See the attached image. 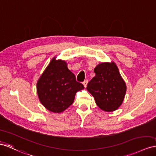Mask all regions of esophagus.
Segmentation results:
<instances>
[{
  "instance_id": "obj_1",
  "label": "esophagus",
  "mask_w": 156,
  "mask_h": 156,
  "mask_svg": "<svg viewBox=\"0 0 156 156\" xmlns=\"http://www.w3.org/2000/svg\"><path fill=\"white\" fill-rule=\"evenodd\" d=\"M87 83H88V80H87V79L85 80V81H84L83 82V86L85 87V88H86V87H87Z\"/></svg>"
}]
</instances>
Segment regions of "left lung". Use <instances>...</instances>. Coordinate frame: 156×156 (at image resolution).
I'll return each instance as SVG.
<instances>
[{
  "label": "left lung",
  "mask_w": 156,
  "mask_h": 156,
  "mask_svg": "<svg viewBox=\"0 0 156 156\" xmlns=\"http://www.w3.org/2000/svg\"><path fill=\"white\" fill-rule=\"evenodd\" d=\"M95 76L88 82L87 89L103 111L118 109L123 102L127 86L115 62H102L94 69Z\"/></svg>",
  "instance_id": "left-lung-1"
}]
</instances>
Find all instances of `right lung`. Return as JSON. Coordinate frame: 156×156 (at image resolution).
I'll return each mask as SVG.
<instances>
[{"instance_id": "add662e5", "label": "right lung", "mask_w": 156, "mask_h": 156, "mask_svg": "<svg viewBox=\"0 0 156 156\" xmlns=\"http://www.w3.org/2000/svg\"><path fill=\"white\" fill-rule=\"evenodd\" d=\"M84 86L76 81L75 75L64 60L54 57L37 83L40 102L50 112L61 113L73 104L76 92Z\"/></svg>"}]
</instances>
